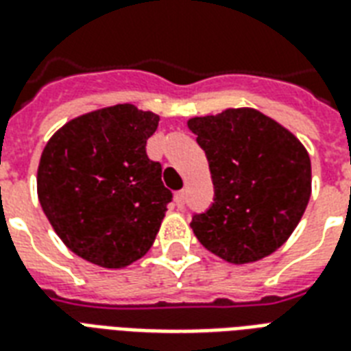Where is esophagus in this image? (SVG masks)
<instances>
[{"mask_svg":"<svg viewBox=\"0 0 351 351\" xmlns=\"http://www.w3.org/2000/svg\"><path fill=\"white\" fill-rule=\"evenodd\" d=\"M185 197H186L185 189H183V191H179L178 194H176V204H178L179 209H183V207H185Z\"/></svg>","mask_w":351,"mask_h":351,"instance_id":"esophagus-1","label":"esophagus"}]
</instances>
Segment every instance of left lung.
I'll return each instance as SVG.
<instances>
[{
  "mask_svg": "<svg viewBox=\"0 0 351 351\" xmlns=\"http://www.w3.org/2000/svg\"><path fill=\"white\" fill-rule=\"evenodd\" d=\"M209 160L213 204L192 216L197 241L228 263L274 254L302 220L311 197V159L302 142L255 109L189 120Z\"/></svg>",
  "mask_w": 351,
  "mask_h": 351,
  "instance_id": "8db88e82",
  "label": "left lung"
}]
</instances>
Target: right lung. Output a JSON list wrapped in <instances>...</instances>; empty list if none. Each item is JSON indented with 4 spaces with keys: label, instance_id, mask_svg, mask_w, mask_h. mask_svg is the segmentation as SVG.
Listing matches in <instances>:
<instances>
[{
    "label": "right lung",
    "instance_id": "obj_1",
    "mask_svg": "<svg viewBox=\"0 0 351 351\" xmlns=\"http://www.w3.org/2000/svg\"><path fill=\"white\" fill-rule=\"evenodd\" d=\"M159 116L122 104L68 122L44 147L36 176L42 210L60 241L104 268L152 247L172 192L146 154Z\"/></svg>",
    "mask_w": 351,
    "mask_h": 351
}]
</instances>
